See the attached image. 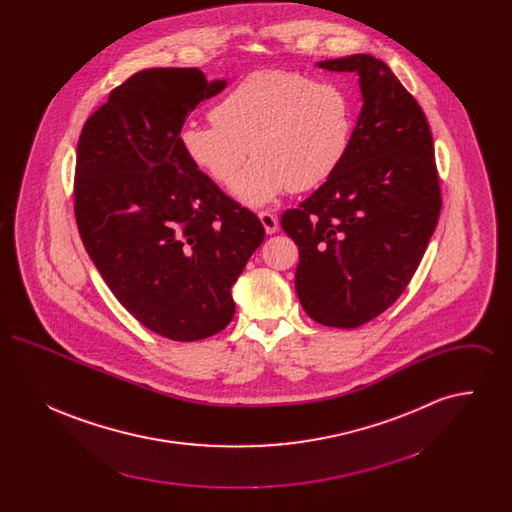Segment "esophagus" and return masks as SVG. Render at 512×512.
Masks as SVG:
<instances>
[{"label":"esophagus","mask_w":512,"mask_h":512,"mask_svg":"<svg viewBox=\"0 0 512 512\" xmlns=\"http://www.w3.org/2000/svg\"><path fill=\"white\" fill-rule=\"evenodd\" d=\"M259 219L263 222L267 234H276L278 232V217L276 215H272L270 211H261Z\"/></svg>","instance_id":"1"}]
</instances>
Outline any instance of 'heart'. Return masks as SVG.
Returning <instances> with one entry per match:
<instances>
[{
    "label": "heart",
    "instance_id": "b5f03b06",
    "mask_svg": "<svg viewBox=\"0 0 512 512\" xmlns=\"http://www.w3.org/2000/svg\"><path fill=\"white\" fill-rule=\"evenodd\" d=\"M209 124H186L180 146L195 169L230 186L248 149L256 161L232 186L234 197L261 207L284 190L303 194L324 184L347 157L353 105L336 82L292 71H259L232 88Z\"/></svg>",
    "mask_w": 512,
    "mask_h": 512
}]
</instances>
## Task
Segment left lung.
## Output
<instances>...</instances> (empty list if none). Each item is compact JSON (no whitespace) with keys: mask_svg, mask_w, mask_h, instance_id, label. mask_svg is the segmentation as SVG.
I'll return each instance as SVG.
<instances>
[{"mask_svg":"<svg viewBox=\"0 0 512 512\" xmlns=\"http://www.w3.org/2000/svg\"><path fill=\"white\" fill-rule=\"evenodd\" d=\"M359 74L363 109L340 169L282 215L299 247L295 292L318 324L357 328L405 292L441 211L434 140L418 101L366 53L318 63Z\"/></svg>","mask_w":512,"mask_h":512,"instance_id":"left-lung-1","label":"left lung"}]
</instances>
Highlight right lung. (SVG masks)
Wrapping results in <instances>:
<instances>
[{
    "instance_id": "right-lung-1",
    "label": "right lung",
    "mask_w": 512,
    "mask_h": 512,
    "mask_svg": "<svg viewBox=\"0 0 512 512\" xmlns=\"http://www.w3.org/2000/svg\"><path fill=\"white\" fill-rule=\"evenodd\" d=\"M226 82L199 69H147L111 90L78 138L74 217L122 307L151 332L205 340L234 317L232 286L265 228L195 169L188 115Z\"/></svg>"
}]
</instances>
